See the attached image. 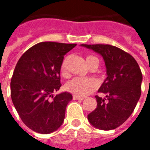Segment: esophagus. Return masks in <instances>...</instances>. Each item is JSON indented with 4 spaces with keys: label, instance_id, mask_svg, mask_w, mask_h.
<instances>
[{
    "label": "esophagus",
    "instance_id": "34e87169",
    "mask_svg": "<svg viewBox=\"0 0 150 150\" xmlns=\"http://www.w3.org/2000/svg\"><path fill=\"white\" fill-rule=\"evenodd\" d=\"M73 99H74V100H83V99H84V97H78V96H75V95H74V96H73Z\"/></svg>",
    "mask_w": 150,
    "mask_h": 150
}]
</instances>
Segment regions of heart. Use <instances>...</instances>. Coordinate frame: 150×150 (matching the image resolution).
I'll list each match as a JSON object with an SVG mask.
<instances>
[{"label": "heart", "mask_w": 150, "mask_h": 150, "mask_svg": "<svg viewBox=\"0 0 150 150\" xmlns=\"http://www.w3.org/2000/svg\"><path fill=\"white\" fill-rule=\"evenodd\" d=\"M70 60V57H65L62 62L60 66V74L62 77L68 78L70 76V73L68 71V62ZM86 62L88 67L91 68L94 65L98 66V59L94 56H87ZM98 88V82L95 79L93 78H75L66 83L65 88L69 93H72L75 96L78 97H85L93 93Z\"/></svg>", "instance_id": "heart-1"}]
</instances>
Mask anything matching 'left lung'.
Wrapping results in <instances>:
<instances>
[{"instance_id":"8db88e82","label":"left lung","mask_w":150,"mask_h":150,"mask_svg":"<svg viewBox=\"0 0 150 150\" xmlns=\"http://www.w3.org/2000/svg\"><path fill=\"white\" fill-rule=\"evenodd\" d=\"M100 53L107 77L99 88L106 98L96 96L97 108L88 115L89 122L100 130L117 128L132 114L141 93L142 73L131 54L110 45H82Z\"/></svg>"}]
</instances>
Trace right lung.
I'll list each match as a JSON object with an SVG mask.
<instances>
[{"label": "right lung", "mask_w": 150, "mask_h": 150, "mask_svg": "<svg viewBox=\"0 0 150 150\" xmlns=\"http://www.w3.org/2000/svg\"><path fill=\"white\" fill-rule=\"evenodd\" d=\"M76 44L46 41L36 44L17 62L10 82L11 98L23 123L41 134L51 133L62 124L71 93L59 90L60 66Z\"/></svg>", "instance_id": "add662e5"}]
</instances>
